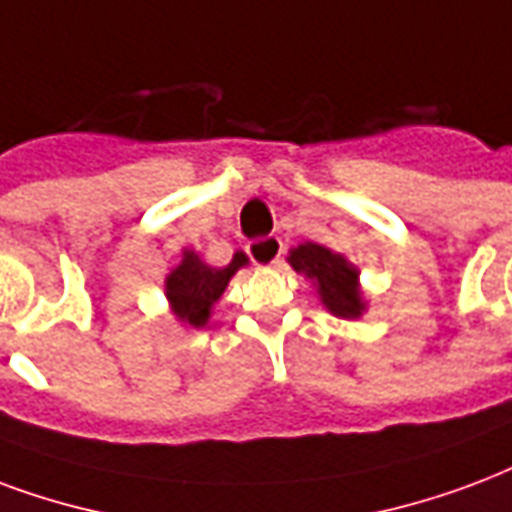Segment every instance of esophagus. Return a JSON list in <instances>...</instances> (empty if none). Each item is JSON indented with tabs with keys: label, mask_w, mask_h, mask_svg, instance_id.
<instances>
[{
	"label": "esophagus",
	"mask_w": 512,
	"mask_h": 512,
	"mask_svg": "<svg viewBox=\"0 0 512 512\" xmlns=\"http://www.w3.org/2000/svg\"><path fill=\"white\" fill-rule=\"evenodd\" d=\"M282 252H285V246H282V238L279 236L257 238V241L246 244V255L252 257L257 266H279L282 263Z\"/></svg>",
	"instance_id": "34e87169"
}]
</instances>
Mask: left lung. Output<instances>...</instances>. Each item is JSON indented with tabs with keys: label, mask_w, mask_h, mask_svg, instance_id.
<instances>
[{
	"label": "left lung",
	"mask_w": 512,
	"mask_h": 512,
	"mask_svg": "<svg viewBox=\"0 0 512 512\" xmlns=\"http://www.w3.org/2000/svg\"><path fill=\"white\" fill-rule=\"evenodd\" d=\"M290 266L298 274H304L306 279H312L314 285H317V293L323 298V304L336 317H347V320L350 317H361V290L355 285L358 271L342 255H336V252L320 244L306 241V244H298L290 252Z\"/></svg>",
	"instance_id": "1"
}]
</instances>
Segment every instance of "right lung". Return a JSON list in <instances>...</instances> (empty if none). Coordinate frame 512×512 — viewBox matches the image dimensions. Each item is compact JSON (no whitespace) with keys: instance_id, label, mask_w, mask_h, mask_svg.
<instances>
[{"instance_id":"obj_1","label":"right lung","mask_w":512,"mask_h":512,"mask_svg":"<svg viewBox=\"0 0 512 512\" xmlns=\"http://www.w3.org/2000/svg\"><path fill=\"white\" fill-rule=\"evenodd\" d=\"M244 263V252H236L225 268H211L195 252H184L181 266L165 282L170 304H173V312L179 314V320L195 325V328L206 325L211 304L225 293L230 276L236 274Z\"/></svg>"}]
</instances>
